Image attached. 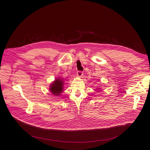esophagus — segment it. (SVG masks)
<instances>
[{
  "label": "esophagus",
  "instance_id": "obj_1",
  "mask_svg": "<svg viewBox=\"0 0 150 150\" xmlns=\"http://www.w3.org/2000/svg\"><path fill=\"white\" fill-rule=\"evenodd\" d=\"M83 75V72L82 71H78L77 73H76V76H78V77H81Z\"/></svg>",
  "mask_w": 150,
  "mask_h": 150
}]
</instances>
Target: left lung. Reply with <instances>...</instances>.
Returning a JSON list of instances; mask_svg holds the SVG:
<instances>
[{
    "mask_svg": "<svg viewBox=\"0 0 150 150\" xmlns=\"http://www.w3.org/2000/svg\"><path fill=\"white\" fill-rule=\"evenodd\" d=\"M96 89H98V90H100V88H96ZM98 90H97V91H98Z\"/></svg>",
    "mask_w": 150,
    "mask_h": 150,
    "instance_id": "left-lung-1",
    "label": "left lung"
}]
</instances>
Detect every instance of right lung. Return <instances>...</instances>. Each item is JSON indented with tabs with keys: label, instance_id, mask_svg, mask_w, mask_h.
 I'll list each match as a JSON object with an SVG mask.
<instances>
[{
	"label": "right lung",
	"instance_id": "1",
	"mask_svg": "<svg viewBox=\"0 0 150 150\" xmlns=\"http://www.w3.org/2000/svg\"><path fill=\"white\" fill-rule=\"evenodd\" d=\"M64 80L62 79L57 78L51 82L50 86V91L54 96H59L63 91Z\"/></svg>",
	"mask_w": 150,
	"mask_h": 150
}]
</instances>
